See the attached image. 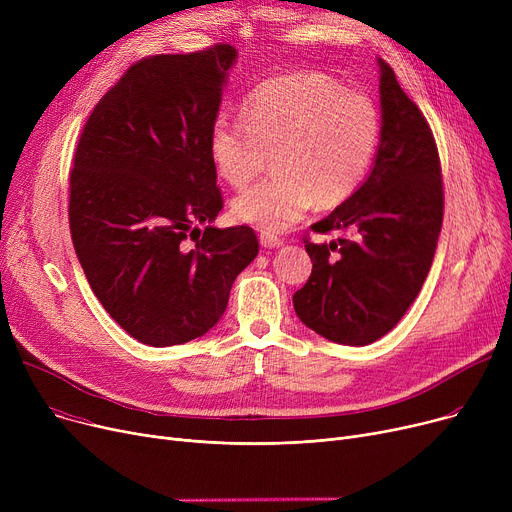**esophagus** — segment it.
Masks as SVG:
<instances>
[{"instance_id":"esophagus-1","label":"esophagus","mask_w":512,"mask_h":512,"mask_svg":"<svg viewBox=\"0 0 512 512\" xmlns=\"http://www.w3.org/2000/svg\"><path fill=\"white\" fill-rule=\"evenodd\" d=\"M259 240H261V245L265 249H276V247L284 245V240L280 236H276L274 232H270V230H261L259 232Z\"/></svg>"}]
</instances>
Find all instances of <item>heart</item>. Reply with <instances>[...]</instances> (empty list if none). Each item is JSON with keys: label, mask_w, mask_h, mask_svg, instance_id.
<instances>
[{"label": "heart", "mask_w": 512, "mask_h": 512, "mask_svg": "<svg viewBox=\"0 0 512 512\" xmlns=\"http://www.w3.org/2000/svg\"><path fill=\"white\" fill-rule=\"evenodd\" d=\"M240 120L218 118L209 155L232 186H247L274 161V176L232 201L234 218L278 232L305 211L336 207L365 182L382 143V112L367 93L313 70L265 78L240 105Z\"/></svg>", "instance_id": "b5f03b06"}]
</instances>
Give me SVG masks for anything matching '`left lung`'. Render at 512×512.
<instances>
[{"label":"left lung","mask_w":512,"mask_h":512,"mask_svg":"<svg viewBox=\"0 0 512 512\" xmlns=\"http://www.w3.org/2000/svg\"><path fill=\"white\" fill-rule=\"evenodd\" d=\"M382 143L369 178L315 234L351 238L313 242L307 284L292 303L307 328L348 346L388 334L432 267L444 218V186L436 139L419 107L400 89L394 70L380 60Z\"/></svg>","instance_id":"left-lung-1"}]
</instances>
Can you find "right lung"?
<instances>
[{
  "instance_id": "obj_1",
  "label": "right lung",
  "mask_w": 512,
  "mask_h": 512,
  "mask_svg": "<svg viewBox=\"0 0 512 512\" xmlns=\"http://www.w3.org/2000/svg\"><path fill=\"white\" fill-rule=\"evenodd\" d=\"M234 60L232 45L215 43L134 62L78 137L68 201L76 257L103 309L149 346L209 332L259 253L253 228L209 226L224 207L209 132Z\"/></svg>"
}]
</instances>
